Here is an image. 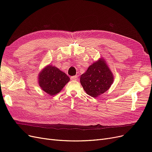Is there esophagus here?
Here are the masks:
<instances>
[{
    "mask_svg": "<svg viewBox=\"0 0 152 152\" xmlns=\"http://www.w3.org/2000/svg\"><path fill=\"white\" fill-rule=\"evenodd\" d=\"M71 79L73 81H76L77 80V76H71Z\"/></svg>",
    "mask_w": 152,
    "mask_h": 152,
    "instance_id": "34e87169",
    "label": "esophagus"
}]
</instances>
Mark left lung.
<instances>
[{
    "mask_svg": "<svg viewBox=\"0 0 152 152\" xmlns=\"http://www.w3.org/2000/svg\"><path fill=\"white\" fill-rule=\"evenodd\" d=\"M113 81L112 71L102 57L89 66L80 77L84 90L93 97H97L107 91Z\"/></svg>",
    "mask_w": 152,
    "mask_h": 152,
    "instance_id": "8db88e82",
    "label": "left lung"
}]
</instances>
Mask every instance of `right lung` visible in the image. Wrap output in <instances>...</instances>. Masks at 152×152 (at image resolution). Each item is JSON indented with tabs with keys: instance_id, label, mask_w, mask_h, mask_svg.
I'll return each instance as SVG.
<instances>
[{
	"instance_id": "add662e5",
	"label": "right lung",
	"mask_w": 152,
	"mask_h": 152,
	"mask_svg": "<svg viewBox=\"0 0 152 152\" xmlns=\"http://www.w3.org/2000/svg\"><path fill=\"white\" fill-rule=\"evenodd\" d=\"M69 80L64 72L50 65L45 66L38 75L39 86L50 96L59 93Z\"/></svg>"
}]
</instances>
